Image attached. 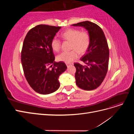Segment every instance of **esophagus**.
I'll use <instances>...</instances> for the list:
<instances>
[{
    "label": "esophagus",
    "instance_id": "34e87169",
    "mask_svg": "<svg viewBox=\"0 0 134 134\" xmlns=\"http://www.w3.org/2000/svg\"><path fill=\"white\" fill-rule=\"evenodd\" d=\"M66 65L67 66H69V65H70V63H66Z\"/></svg>",
    "mask_w": 134,
    "mask_h": 134
}]
</instances>
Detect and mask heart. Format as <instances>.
<instances>
[{
    "instance_id": "1",
    "label": "heart",
    "mask_w": 134,
    "mask_h": 134,
    "mask_svg": "<svg viewBox=\"0 0 134 134\" xmlns=\"http://www.w3.org/2000/svg\"><path fill=\"white\" fill-rule=\"evenodd\" d=\"M61 37L64 41L71 42L70 52H63L58 55L56 59L59 62L70 63L78 58V52L80 55H84L90 48L91 37L86 31H81L78 29L70 28L63 32ZM51 46L52 50L58 52L61 48V42L59 40L54 38L51 40Z\"/></svg>"
}]
</instances>
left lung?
I'll return each mask as SVG.
<instances>
[{"label":"left lung","instance_id":"1","mask_svg":"<svg viewBox=\"0 0 134 134\" xmlns=\"http://www.w3.org/2000/svg\"><path fill=\"white\" fill-rule=\"evenodd\" d=\"M72 26L86 28L91 37L90 48L80 59L87 65L74 64L76 84L86 91L95 90L102 83L108 71L109 48L107 40L101 28L93 22L84 21Z\"/></svg>","mask_w":134,"mask_h":134}]
</instances>
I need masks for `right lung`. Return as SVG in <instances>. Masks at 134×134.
<instances>
[{"label":"right lung","instance_id":"obj_1","mask_svg":"<svg viewBox=\"0 0 134 134\" xmlns=\"http://www.w3.org/2000/svg\"><path fill=\"white\" fill-rule=\"evenodd\" d=\"M61 27L40 25L31 29L24 40L21 63L26 79L33 90L48 94L60 87L59 77L66 70L64 62H54L51 40Z\"/></svg>","mask_w":134,"mask_h":134}]
</instances>
